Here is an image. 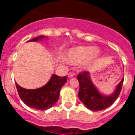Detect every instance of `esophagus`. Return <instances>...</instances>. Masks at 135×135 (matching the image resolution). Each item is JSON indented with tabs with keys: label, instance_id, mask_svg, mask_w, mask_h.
Returning <instances> with one entry per match:
<instances>
[{
	"label": "esophagus",
	"instance_id": "1",
	"mask_svg": "<svg viewBox=\"0 0 135 135\" xmlns=\"http://www.w3.org/2000/svg\"><path fill=\"white\" fill-rule=\"evenodd\" d=\"M75 76V74H74V73H69V74H68V77L69 78H73V77H74Z\"/></svg>",
	"mask_w": 135,
	"mask_h": 135
}]
</instances>
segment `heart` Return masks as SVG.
<instances>
[{"label":"heart","instance_id":"obj_1","mask_svg":"<svg viewBox=\"0 0 135 135\" xmlns=\"http://www.w3.org/2000/svg\"><path fill=\"white\" fill-rule=\"evenodd\" d=\"M99 50L91 46H78L69 49L66 55V60L71 64L82 63L85 69L90 67L98 58Z\"/></svg>","mask_w":135,"mask_h":135}]
</instances>
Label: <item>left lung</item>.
<instances>
[{
	"instance_id": "8db88e82",
	"label": "left lung",
	"mask_w": 135,
	"mask_h": 135,
	"mask_svg": "<svg viewBox=\"0 0 135 135\" xmlns=\"http://www.w3.org/2000/svg\"><path fill=\"white\" fill-rule=\"evenodd\" d=\"M80 85L78 97L87 109L93 111H102L114 103L121 91L123 78L115 86L111 94H104L98 90L91 79L89 71H83L78 75Z\"/></svg>"
}]
</instances>
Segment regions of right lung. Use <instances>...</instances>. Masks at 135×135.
<instances>
[{
	"instance_id": "1",
	"label": "right lung",
	"mask_w": 135,
	"mask_h": 135,
	"mask_svg": "<svg viewBox=\"0 0 135 135\" xmlns=\"http://www.w3.org/2000/svg\"><path fill=\"white\" fill-rule=\"evenodd\" d=\"M45 36H39L27 42H36L47 39ZM66 82V76L59 77L52 74L45 85L36 89H26L15 82L20 98L28 107L37 110H47L53 107L59 97L60 90Z\"/></svg>"
}]
</instances>
